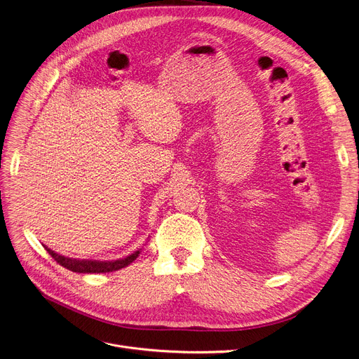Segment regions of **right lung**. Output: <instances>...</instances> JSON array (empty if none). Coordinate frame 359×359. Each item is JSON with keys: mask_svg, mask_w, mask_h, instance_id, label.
<instances>
[{"mask_svg": "<svg viewBox=\"0 0 359 359\" xmlns=\"http://www.w3.org/2000/svg\"><path fill=\"white\" fill-rule=\"evenodd\" d=\"M46 251L52 255V258H55L56 262L70 271L74 273H82V274H89V273H111V271H116L119 269H124L127 266H130L131 262L138 257L140 251L133 252L131 255L126 257V258H119V259H114V261H98V259H78V258H69L65 255H59L57 252L52 251L50 248L44 247Z\"/></svg>", "mask_w": 359, "mask_h": 359, "instance_id": "add662e5", "label": "right lung"}]
</instances>
